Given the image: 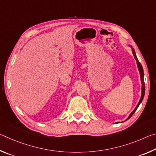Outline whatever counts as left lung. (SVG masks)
<instances>
[{"mask_svg": "<svg viewBox=\"0 0 156 156\" xmlns=\"http://www.w3.org/2000/svg\"><path fill=\"white\" fill-rule=\"evenodd\" d=\"M129 46H130V47H131V49H132V53H133V56H134V58H135V59H136V60L137 66H138V70H139V72H140V80H141V84H142V94H141L140 99L139 102L138 103V105H137V106L136 107V108H135V109H134V110L133 111V112H132L130 113V115H129V117H128L127 118H126V120H129V118H130L131 117L132 115H133V113H135V112L137 110V109H138V107H139L140 104L141 103L142 101V100H143L144 96V93H145V85H144V71H143V69H142V65L140 64V62L138 61V58H137V56H136V52H135V51H134V49H133V48H132V47H131V45H129ZM126 120H125V121H126ZM125 121H124V122H125ZM118 122H116V123H118Z\"/></svg>", "mask_w": 156, "mask_h": 156, "instance_id": "obj_1", "label": "left lung"}]
</instances>
